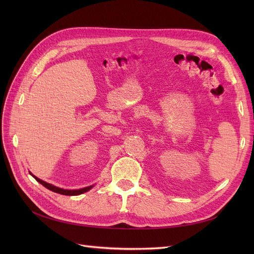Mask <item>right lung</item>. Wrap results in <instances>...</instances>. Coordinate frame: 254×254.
Returning <instances> with one entry per match:
<instances>
[{
    "label": "right lung",
    "instance_id": "obj_1",
    "mask_svg": "<svg viewBox=\"0 0 254 254\" xmlns=\"http://www.w3.org/2000/svg\"><path fill=\"white\" fill-rule=\"evenodd\" d=\"M29 174L32 175L38 182L41 183L44 188H47L48 190H52V191H55V193H58V194H61V195H66V196L80 195V194L86 193V191L90 190L92 188L94 187V186H90V187H86V188L79 189V190H64V189H61V188L55 187V186H53V184H51V183H48V182H45V181L39 179V178H38V177H36V176L33 175L32 173H29Z\"/></svg>",
    "mask_w": 254,
    "mask_h": 254
}]
</instances>
